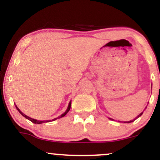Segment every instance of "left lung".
Segmentation results:
<instances>
[{
  "label": "left lung",
  "instance_id": "obj_1",
  "mask_svg": "<svg viewBox=\"0 0 160 160\" xmlns=\"http://www.w3.org/2000/svg\"><path fill=\"white\" fill-rule=\"evenodd\" d=\"M143 114V112H142V113H140V114H139L138 116V117H137V118H138V117H141V115H142ZM136 118V119H137ZM110 119V120H112V119L111 118H109ZM135 120H130V121H128V122H134V121H135Z\"/></svg>",
  "mask_w": 160,
  "mask_h": 160
}]
</instances>
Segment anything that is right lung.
<instances>
[{
	"mask_svg": "<svg viewBox=\"0 0 160 160\" xmlns=\"http://www.w3.org/2000/svg\"><path fill=\"white\" fill-rule=\"evenodd\" d=\"M71 102H70V103H69V105H68V108L67 111H66L65 112V113H63V114H62L61 116H60V117H57V118H55V119H53V120H52V121H53V120H57V119L60 118V117H63L64 116H65V115H66V113H67L68 112V111H70V108H71ZM16 109L18 110V111H19V113H21V114L24 117H25V118L28 119V120H30L31 122H33V123H35V124H40V123H43V122H45V121H40V120H34V119H32V118H31V117H28V116H26V115H25V114H24V113H22V111H20V110L19 109V108H18L17 106H16ZM47 122H51V120H47Z\"/></svg>",
	"mask_w": 160,
	"mask_h": 160,
	"instance_id": "add662e5",
	"label": "right lung"
}]
</instances>
